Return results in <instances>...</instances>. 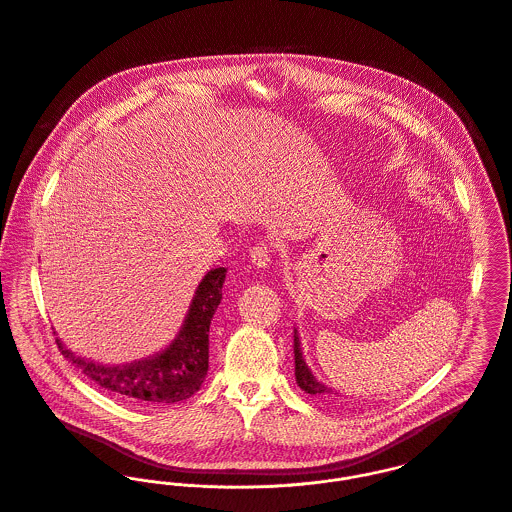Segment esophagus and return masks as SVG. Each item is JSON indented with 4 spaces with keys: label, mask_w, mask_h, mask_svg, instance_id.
Listing matches in <instances>:
<instances>
[{
    "label": "esophagus",
    "mask_w": 512,
    "mask_h": 512,
    "mask_svg": "<svg viewBox=\"0 0 512 512\" xmlns=\"http://www.w3.org/2000/svg\"><path fill=\"white\" fill-rule=\"evenodd\" d=\"M251 263H253L257 269L269 267V263H271V247H269L267 243H257V245L251 249Z\"/></svg>",
    "instance_id": "1"
}]
</instances>
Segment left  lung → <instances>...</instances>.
<instances>
[{"label":"left lung","mask_w":512,"mask_h":512,"mask_svg":"<svg viewBox=\"0 0 512 512\" xmlns=\"http://www.w3.org/2000/svg\"><path fill=\"white\" fill-rule=\"evenodd\" d=\"M293 348H295V376H297L299 388H301L305 394L324 398V400H328V402L336 400L338 392H334L332 388H328V386H324L322 382H318L316 376L310 372V368H308L307 362H305V356H303V350H301V342H299V332H297V328H295V346H293Z\"/></svg>","instance_id":"1"}]
</instances>
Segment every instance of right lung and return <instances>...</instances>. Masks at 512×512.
<instances>
[{
  "instance_id": "obj_1",
  "label": "right lung",
  "mask_w": 512,
  "mask_h": 512,
  "mask_svg": "<svg viewBox=\"0 0 512 512\" xmlns=\"http://www.w3.org/2000/svg\"><path fill=\"white\" fill-rule=\"evenodd\" d=\"M225 267L205 273L176 338L158 354L130 364L108 366L73 354L57 338L61 354L89 380L110 394L150 404H176L192 398L204 384L209 362V324L221 301Z\"/></svg>"
}]
</instances>
